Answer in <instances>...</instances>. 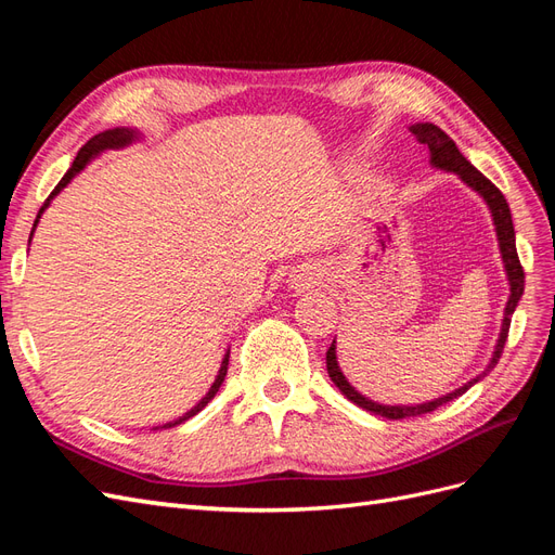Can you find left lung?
<instances>
[{"label": "left lung", "instance_id": "obj_1", "mask_svg": "<svg viewBox=\"0 0 555 555\" xmlns=\"http://www.w3.org/2000/svg\"><path fill=\"white\" fill-rule=\"evenodd\" d=\"M410 131L414 133V139L418 143H424L428 147V157H430L433 169H440V171L459 176L461 182H465L469 190L477 192L483 198V204L489 206L491 220H493V227H495V236H498L502 266H505V275H507V282H509V298H507V306H505V317H502L500 335H498V340H495L491 361L486 363L483 371L477 377L465 382L463 386H459V389H453V391H449V393H444L440 398H433V400H426V402H416V405H384V402H375V400H371L367 396L359 393L354 386L349 384L345 373L340 371L338 354H335V340H333L328 351H326L328 377L333 379L335 386H338V389L343 391V396L347 400H351V402H354V405H359V408H363L367 412H373V414H379L384 418H408V416H418V414H426V412L438 410L440 405H444V402L463 396L469 389V386H475L479 379H483L486 375H489L493 367H495V363L500 361L502 347H505V343H507L512 314H514V310L518 306L520 296H524V280H526L524 268H520V261H518V255H516V236H514L512 212H509V206H507L505 196H502V192L495 188V184L489 178H483V173H479L475 166L461 155V150L456 147V143H453L440 127H435L433 122H414L410 127Z\"/></svg>", "mask_w": 555, "mask_h": 555}]
</instances>
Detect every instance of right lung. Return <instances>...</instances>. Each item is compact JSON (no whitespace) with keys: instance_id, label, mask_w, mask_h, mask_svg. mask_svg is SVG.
Wrapping results in <instances>:
<instances>
[{"instance_id":"right-lung-1","label":"right lung","mask_w":555,"mask_h":555,"mask_svg":"<svg viewBox=\"0 0 555 555\" xmlns=\"http://www.w3.org/2000/svg\"><path fill=\"white\" fill-rule=\"evenodd\" d=\"M141 139H143V133H141L139 129L115 127V129H106V131H102V133H96V137H92L86 145H82V147L78 150V155H76L74 164H72V169L64 173V178L60 180V184L53 190V194H50V196L46 198V204L41 206V210H39V215H37V220H35V227H31V233H29V243H31V236H35V231H37V224H39V220H41V215H43L46 208L50 206V201H53V198L66 188V184H69L82 169H86V166H88L92 159H96L99 155L106 153V150H120V147H127V145L137 143V141H141ZM227 367H229V349H227V354H224V359H222V363H220V371H217L215 382L210 384L208 393H206L204 398H201L192 410H188L182 416L173 418V422H166V424H162V426H153V430L173 428V426H178V424H182V422H188V418H192L194 414H198L201 410H204V408L208 405V402L215 398V393L220 391V386H222V382H224V377H227Z\"/></svg>"}]
</instances>
